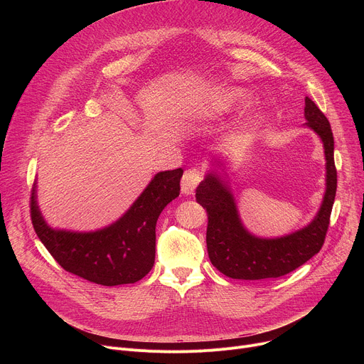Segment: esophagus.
Here are the masks:
<instances>
[{
	"instance_id": "esophagus-1",
	"label": "esophagus",
	"mask_w": 364,
	"mask_h": 364,
	"mask_svg": "<svg viewBox=\"0 0 364 364\" xmlns=\"http://www.w3.org/2000/svg\"><path fill=\"white\" fill-rule=\"evenodd\" d=\"M203 180V173L198 168H190L184 173L181 178V191L184 194H193L194 188Z\"/></svg>"
}]
</instances>
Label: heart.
Returning a JSON list of instances; mask_svg holds the SVG:
<instances>
[{"label":"heart","instance_id":"heart-1","mask_svg":"<svg viewBox=\"0 0 364 364\" xmlns=\"http://www.w3.org/2000/svg\"><path fill=\"white\" fill-rule=\"evenodd\" d=\"M243 92L235 87H225L213 92L210 96L198 99L190 108V115L194 118H212L228 112L242 100Z\"/></svg>","mask_w":364,"mask_h":364}]
</instances>
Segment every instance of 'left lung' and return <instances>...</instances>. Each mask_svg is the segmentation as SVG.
Returning a JSON list of instances; mask_svg holds the SVG:
<instances>
[{
    "mask_svg": "<svg viewBox=\"0 0 364 364\" xmlns=\"http://www.w3.org/2000/svg\"><path fill=\"white\" fill-rule=\"evenodd\" d=\"M304 112L305 125L314 129L324 144L327 160L324 200L306 228L278 239L255 237L242 226L230 190L218 174L209 173L196 188V200L209 216L207 252L213 267L229 278L253 281L284 277L304 265L324 245L337 190L334 138L328 119L308 96Z\"/></svg>",
    "mask_w": 364,
    "mask_h": 364,
    "instance_id": "left-lung-1",
    "label": "left lung"
}]
</instances>
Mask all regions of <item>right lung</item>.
Segmentation results:
<instances>
[{"mask_svg": "<svg viewBox=\"0 0 364 364\" xmlns=\"http://www.w3.org/2000/svg\"><path fill=\"white\" fill-rule=\"evenodd\" d=\"M181 176V168L159 173L118 222L90 233L48 228L36 203L34 184L30 197L31 223L65 271L105 287L134 284L154 265L155 225L164 207L178 197Z\"/></svg>", "mask_w": 364, "mask_h": 364, "instance_id": "right-lung-1", "label": "right lung"}]
</instances>
